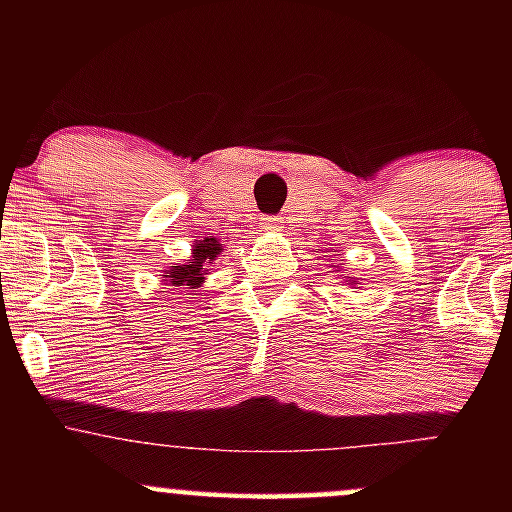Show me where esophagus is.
Masks as SVG:
<instances>
[{
  "mask_svg": "<svg viewBox=\"0 0 512 512\" xmlns=\"http://www.w3.org/2000/svg\"><path fill=\"white\" fill-rule=\"evenodd\" d=\"M281 228H284V221H281V219H264V231L279 233Z\"/></svg>",
  "mask_w": 512,
  "mask_h": 512,
  "instance_id": "obj_1",
  "label": "esophagus"
}]
</instances>
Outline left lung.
<instances>
[{
    "label": "left lung",
    "mask_w": 512,
    "mask_h": 512,
    "mask_svg": "<svg viewBox=\"0 0 512 512\" xmlns=\"http://www.w3.org/2000/svg\"><path fill=\"white\" fill-rule=\"evenodd\" d=\"M349 281H351V284H354V276H349Z\"/></svg>",
    "instance_id": "8db88e82"
}]
</instances>
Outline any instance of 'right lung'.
<instances>
[{
    "mask_svg": "<svg viewBox=\"0 0 512 512\" xmlns=\"http://www.w3.org/2000/svg\"><path fill=\"white\" fill-rule=\"evenodd\" d=\"M223 252V245L214 236L197 240L192 245V257L187 262L178 264V267L163 269V281H168L170 286H180V289H199L207 279L209 267L214 264L216 257Z\"/></svg>",
    "mask_w": 512,
    "mask_h": 512,
    "instance_id": "right-lung-1",
    "label": "right lung"
}]
</instances>
